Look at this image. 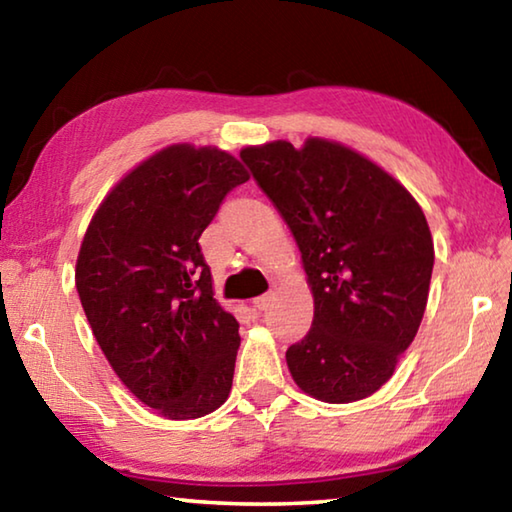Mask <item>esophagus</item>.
Returning a JSON list of instances; mask_svg holds the SVG:
<instances>
[{"label":"esophagus","instance_id":"1","mask_svg":"<svg viewBox=\"0 0 512 512\" xmlns=\"http://www.w3.org/2000/svg\"><path fill=\"white\" fill-rule=\"evenodd\" d=\"M273 300H275V293L268 291V293H264V296H257V298L253 300V305H255V309H259V311H266L268 307L273 305Z\"/></svg>","mask_w":512,"mask_h":512}]
</instances>
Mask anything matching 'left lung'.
Returning a JSON list of instances; mask_svg holds the SVG:
<instances>
[{"label":"left lung","instance_id":"left-lung-1","mask_svg":"<svg viewBox=\"0 0 512 512\" xmlns=\"http://www.w3.org/2000/svg\"><path fill=\"white\" fill-rule=\"evenodd\" d=\"M241 160L287 221L314 293L311 329L287 350L293 381L329 404L363 400L391 379L427 307L420 205L375 162L318 137L248 146Z\"/></svg>","mask_w":512,"mask_h":512}]
</instances>
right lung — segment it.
<instances>
[{
  "instance_id": "obj_1",
  "label": "right lung",
  "mask_w": 512,
  "mask_h": 512,
  "mask_svg": "<svg viewBox=\"0 0 512 512\" xmlns=\"http://www.w3.org/2000/svg\"><path fill=\"white\" fill-rule=\"evenodd\" d=\"M246 180L230 153L167 146L119 180L83 237L76 291L94 339L169 420L212 413L232 388L239 323L214 300L198 239Z\"/></svg>"
}]
</instances>
